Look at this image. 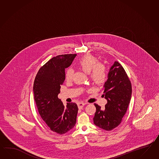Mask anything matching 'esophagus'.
Listing matches in <instances>:
<instances>
[{"label":"esophagus","instance_id":"obj_1","mask_svg":"<svg viewBox=\"0 0 159 159\" xmlns=\"http://www.w3.org/2000/svg\"><path fill=\"white\" fill-rule=\"evenodd\" d=\"M85 104L84 103H81V102H80V103H78V106L79 108H80V109H81V108H83V107L85 105Z\"/></svg>","mask_w":159,"mask_h":159}]
</instances>
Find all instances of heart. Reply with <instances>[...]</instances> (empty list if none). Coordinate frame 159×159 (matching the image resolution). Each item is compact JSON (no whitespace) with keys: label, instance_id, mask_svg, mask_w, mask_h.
<instances>
[{"label":"heart","instance_id":"obj_1","mask_svg":"<svg viewBox=\"0 0 159 159\" xmlns=\"http://www.w3.org/2000/svg\"><path fill=\"white\" fill-rule=\"evenodd\" d=\"M78 65L84 72L89 74L90 79L97 85H102L106 79V70L105 66L98 62V58L90 54H85L78 61ZM74 75V70L71 68L66 70L65 77L66 80H70Z\"/></svg>","mask_w":159,"mask_h":159}]
</instances>
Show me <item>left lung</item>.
Segmentation results:
<instances>
[{"instance_id":"obj_1","label":"left lung","mask_w":159,"mask_h":159,"mask_svg":"<svg viewBox=\"0 0 159 159\" xmlns=\"http://www.w3.org/2000/svg\"><path fill=\"white\" fill-rule=\"evenodd\" d=\"M103 97L107 101L105 110L95 103L93 123L105 130H111L120 124L132 97V84L123 66L115 61L108 72L103 88Z\"/></svg>"}]
</instances>
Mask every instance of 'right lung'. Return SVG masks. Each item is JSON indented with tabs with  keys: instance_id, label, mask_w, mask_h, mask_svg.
Instances as JSON below:
<instances>
[{
	"instance_id": "obj_1",
	"label": "right lung",
	"mask_w": 159,
	"mask_h": 159,
	"mask_svg": "<svg viewBox=\"0 0 159 159\" xmlns=\"http://www.w3.org/2000/svg\"><path fill=\"white\" fill-rule=\"evenodd\" d=\"M76 56L62 54L51 58L40 68L34 82V99L39 114L51 130L60 134L70 131L76 122L77 105L67 103L64 106L58 98L66 79L65 69Z\"/></svg>"
}]
</instances>
